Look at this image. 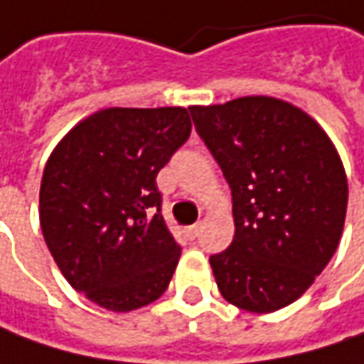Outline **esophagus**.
I'll return each instance as SVG.
<instances>
[{
    "instance_id": "esophagus-1",
    "label": "esophagus",
    "mask_w": 364,
    "mask_h": 364,
    "mask_svg": "<svg viewBox=\"0 0 364 364\" xmlns=\"http://www.w3.org/2000/svg\"><path fill=\"white\" fill-rule=\"evenodd\" d=\"M201 232V223H195V225H189V228H185V235L189 237V240H195L197 235Z\"/></svg>"
}]
</instances>
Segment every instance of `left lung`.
<instances>
[{
  "label": "left lung",
  "mask_w": 364,
  "mask_h": 364,
  "mask_svg": "<svg viewBox=\"0 0 364 364\" xmlns=\"http://www.w3.org/2000/svg\"><path fill=\"white\" fill-rule=\"evenodd\" d=\"M189 112L232 189L235 235L209 257L221 296L256 314L292 304L343 235L348 185L336 146L302 108L272 96Z\"/></svg>",
  "instance_id": "left-lung-1"
}]
</instances>
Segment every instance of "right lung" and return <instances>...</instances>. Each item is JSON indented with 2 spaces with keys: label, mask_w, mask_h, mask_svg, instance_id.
I'll list each match as a JSON object with an SVG mask.
<instances>
[{
  "label": "right lung",
  "mask_w": 364,
  "mask_h": 364,
  "mask_svg": "<svg viewBox=\"0 0 364 364\" xmlns=\"http://www.w3.org/2000/svg\"><path fill=\"white\" fill-rule=\"evenodd\" d=\"M191 134L187 108H102L56 144L40 225L64 278L112 312L167 290L181 247L161 215L157 173Z\"/></svg>",
  "instance_id": "1"
}]
</instances>
